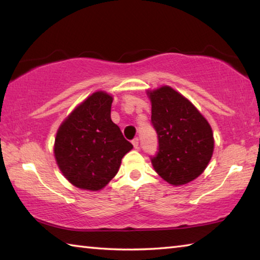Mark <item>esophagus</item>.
I'll return each mask as SVG.
<instances>
[{
	"mask_svg": "<svg viewBox=\"0 0 260 260\" xmlns=\"http://www.w3.org/2000/svg\"><path fill=\"white\" fill-rule=\"evenodd\" d=\"M132 143H133V146H134L135 149L139 148V139L138 138H135L133 141H132Z\"/></svg>",
	"mask_w": 260,
	"mask_h": 260,
	"instance_id": "1",
	"label": "esophagus"
}]
</instances>
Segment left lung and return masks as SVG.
Wrapping results in <instances>:
<instances>
[{
	"instance_id": "1",
	"label": "left lung",
	"mask_w": 260,
	"mask_h": 260,
	"mask_svg": "<svg viewBox=\"0 0 260 260\" xmlns=\"http://www.w3.org/2000/svg\"><path fill=\"white\" fill-rule=\"evenodd\" d=\"M151 124L158 135L153 169L173 186L192 181L212 157L214 140L208 120L191 102L169 86L149 90Z\"/></svg>"
}]
</instances>
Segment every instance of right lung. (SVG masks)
<instances>
[{
    "label": "right lung",
    "mask_w": 260,
    "mask_h": 260,
    "mask_svg": "<svg viewBox=\"0 0 260 260\" xmlns=\"http://www.w3.org/2000/svg\"><path fill=\"white\" fill-rule=\"evenodd\" d=\"M112 96L96 91L73 110L57 131L55 158L73 186L100 190L118 173L132 143L111 120Z\"/></svg>",
    "instance_id": "obj_1"
}]
</instances>
